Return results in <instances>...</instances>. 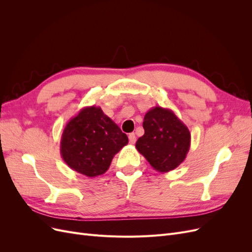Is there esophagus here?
<instances>
[{"mask_svg": "<svg viewBox=\"0 0 252 252\" xmlns=\"http://www.w3.org/2000/svg\"><path fill=\"white\" fill-rule=\"evenodd\" d=\"M128 139H129V143L130 144H134L135 141H136V138H135V134L132 132V133H129L128 135Z\"/></svg>", "mask_w": 252, "mask_h": 252, "instance_id": "1", "label": "esophagus"}]
</instances>
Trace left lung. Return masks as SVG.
<instances>
[{
  "mask_svg": "<svg viewBox=\"0 0 252 252\" xmlns=\"http://www.w3.org/2000/svg\"><path fill=\"white\" fill-rule=\"evenodd\" d=\"M143 127L145 133L136 141L135 148L155 170L169 172L184 162L191 134L171 109L152 107L145 114Z\"/></svg>",
  "mask_w": 252,
  "mask_h": 252,
  "instance_id": "1",
  "label": "left lung"
}]
</instances>
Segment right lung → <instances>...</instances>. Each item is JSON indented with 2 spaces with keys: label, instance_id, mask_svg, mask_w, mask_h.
Returning <instances> with one entry per match:
<instances>
[{
  "label": "right lung",
  "instance_id": "add662e5",
  "mask_svg": "<svg viewBox=\"0 0 252 252\" xmlns=\"http://www.w3.org/2000/svg\"><path fill=\"white\" fill-rule=\"evenodd\" d=\"M127 144V135L94 105L82 108L66 124L60 151L68 167L94 178L108 170L113 157Z\"/></svg>",
  "mask_w": 252,
  "mask_h": 252
}]
</instances>
